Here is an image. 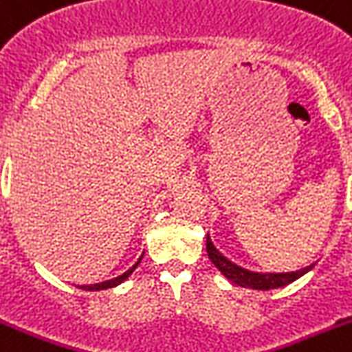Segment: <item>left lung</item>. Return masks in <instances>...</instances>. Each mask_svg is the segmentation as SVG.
Masks as SVG:
<instances>
[{
	"mask_svg": "<svg viewBox=\"0 0 352 352\" xmlns=\"http://www.w3.org/2000/svg\"><path fill=\"white\" fill-rule=\"evenodd\" d=\"M208 256L214 267L223 274V276L232 281L234 285L243 286V288H252V290H274V288H281V286L290 285L295 279L302 277L306 272L311 270V267L300 268L295 272H283V274H261V272H252L247 268L240 267L232 263L231 259H227L220 250L212 245L211 238L208 234Z\"/></svg>",
	"mask_w": 352,
	"mask_h": 352,
	"instance_id": "left-lung-1",
	"label": "left lung"
}]
</instances>
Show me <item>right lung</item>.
I'll use <instances>...</instances> for the list:
<instances>
[{
  "label": "right lung",
  "instance_id": "1",
  "mask_svg": "<svg viewBox=\"0 0 352 352\" xmlns=\"http://www.w3.org/2000/svg\"><path fill=\"white\" fill-rule=\"evenodd\" d=\"M141 261V259H140ZM140 261L135 263L134 267L132 268H129V270L125 272V274H123V276H120V277H116V279H111V281H105V283H98V285H91V286H82V288H84V290H89V292H100V290H107V288H114V286H118V285H121V283L125 281L126 277L131 276L132 272L135 270V267H138V265H140Z\"/></svg>",
  "mask_w": 352,
  "mask_h": 352
}]
</instances>
